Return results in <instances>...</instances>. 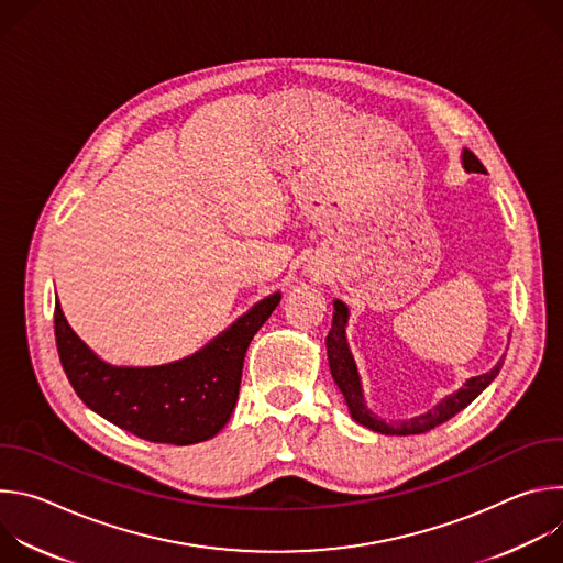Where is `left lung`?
<instances>
[{"label":"left lung","instance_id":"left-lung-1","mask_svg":"<svg viewBox=\"0 0 563 563\" xmlns=\"http://www.w3.org/2000/svg\"><path fill=\"white\" fill-rule=\"evenodd\" d=\"M463 167L465 172H474V174H486V167L478 163V157L472 153V151H463ZM347 318H350V309L343 300H334V318H332V330L328 334V358H330V369H332V376L339 385V389L343 391L345 400H347V408H350V415L356 423L374 430V432H380V434H396V437H408V434H423V432H430L432 428L445 423L448 419H452L456 412H461L463 408H467L472 400L484 391L493 380L495 376L499 374L501 369V363L499 361L490 372L481 374V376H472L470 380H465V385L445 396L439 406H434L432 410H428L426 415L421 417H415V419H408V421H391V423H385L383 419L374 417L372 410H367L365 406V396H363V387H361V376H358V369H356V363H354V356L350 352V345H347V336H345V328H347Z\"/></svg>","mask_w":563,"mask_h":563}]
</instances>
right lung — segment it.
Listing matches in <instances>:
<instances>
[{"instance_id": "obj_1", "label": "right lung", "mask_w": 563, "mask_h": 563, "mask_svg": "<svg viewBox=\"0 0 563 563\" xmlns=\"http://www.w3.org/2000/svg\"><path fill=\"white\" fill-rule=\"evenodd\" d=\"M272 294L196 354L157 367H115L79 339L55 302V343L62 367L85 406L113 426L153 443L191 445L229 421L254 334L278 307Z\"/></svg>"}]
</instances>
